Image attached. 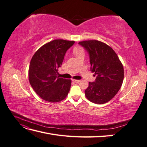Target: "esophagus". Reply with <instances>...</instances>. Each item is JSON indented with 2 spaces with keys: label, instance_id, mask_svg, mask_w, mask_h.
<instances>
[{
  "label": "esophagus",
  "instance_id": "1",
  "mask_svg": "<svg viewBox=\"0 0 147 147\" xmlns=\"http://www.w3.org/2000/svg\"><path fill=\"white\" fill-rule=\"evenodd\" d=\"M73 81L75 83H79V82H80L81 80H73Z\"/></svg>",
  "mask_w": 147,
  "mask_h": 147
}]
</instances>
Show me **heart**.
<instances>
[{
	"instance_id": "1",
	"label": "heart",
	"mask_w": 147,
	"mask_h": 147,
	"mask_svg": "<svg viewBox=\"0 0 147 147\" xmlns=\"http://www.w3.org/2000/svg\"><path fill=\"white\" fill-rule=\"evenodd\" d=\"M73 52L76 56H78V55H81V54H84V49L83 48V47H82L80 46L75 47L73 48Z\"/></svg>"
}]
</instances>
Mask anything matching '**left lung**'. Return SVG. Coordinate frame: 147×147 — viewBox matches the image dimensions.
Instances as JSON below:
<instances>
[{
	"instance_id": "left-lung-1",
	"label": "left lung",
	"mask_w": 147,
	"mask_h": 147,
	"mask_svg": "<svg viewBox=\"0 0 147 147\" xmlns=\"http://www.w3.org/2000/svg\"><path fill=\"white\" fill-rule=\"evenodd\" d=\"M78 43L88 51L91 70L97 76L94 82H89L84 94L93 103L105 104L113 98L122 85L123 65L117 53L104 42L91 40Z\"/></svg>"
}]
</instances>
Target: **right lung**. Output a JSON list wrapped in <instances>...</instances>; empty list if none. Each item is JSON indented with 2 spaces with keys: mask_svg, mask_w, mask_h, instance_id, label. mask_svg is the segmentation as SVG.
Here are the masks:
<instances>
[{
  "mask_svg": "<svg viewBox=\"0 0 147 147\" xmlns=\"http://www.w3.org/2000/svg\"><path fill=\"white\" fill-rule=\"evenodd\" d=\"M74 43L72 40L56 39L43 45L32 56L29 68V80L42 99L57 102L68 95L72 81L57 76V71L67 50Z\"/></svg>",
  "mask_w": 147,
  "mask_h": 147,
  "instance_id": "right-lung-1",
  "label": "right lung"
}]
</instances>
